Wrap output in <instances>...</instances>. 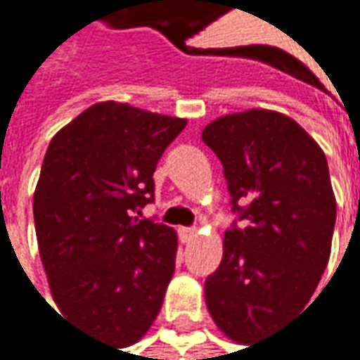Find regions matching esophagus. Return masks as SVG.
I'll return each mask as SVG.
<instances>
[{
	"label": "esophagus",
	"instance_id": "1",
	"mask_svg": "<svg viewBox=\"0 0 360 360\" xmlns=\"http://www.w3.org/2000/svg\"><path fill=\"white\" fill-rule=\"evenodd\" d=\"M177 233H179L181 241L189 243L193 237L197 235V229H195V227H179V231H177Z\"/></svg>",
	"mask_w": 360,
	"mask_h": 360
}]
</instances>
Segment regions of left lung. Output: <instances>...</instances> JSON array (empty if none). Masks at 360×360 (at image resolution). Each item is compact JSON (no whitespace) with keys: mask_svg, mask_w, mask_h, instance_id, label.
Here are the masks:
<instances>
[{"mask_svg":"<svg viewBox=\"0 0 360 360\" xmlns=\"http://www.w3.org/2000/svg\"><path fill=\"white\" fill-rule=\"evenodd\" d=\"M201 137L235 213L205 301L227 337L249 345L297 315L327 266L337 219L327 157L297 121L265 109L215 119Z\"/></svg>","mask_w":360,"mask_h":360,"instance_id":"1","label":"left lung"}]
</instances>
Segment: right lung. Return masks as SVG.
I'll return each instance as SVG.
<instances>
[{
    "instance_id": "obj_1",
    "label": "right lung",
    "mask_w": 360,
    "mask_h": 360,
    "mask_svg": "<svg viewBox=\"0 0 360 360\" xmlns=\"http://www.w3.org/2000/svg\"><path fill=\"white\" fill-rule=\"evenodd\" d=\"M187 121L103 101L51 139L33 195L39 255L61 313L129 347L153 325L177 253L175 231L139 219L157 163Z\"/></svg>"
}]
</instances>
